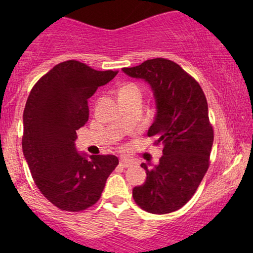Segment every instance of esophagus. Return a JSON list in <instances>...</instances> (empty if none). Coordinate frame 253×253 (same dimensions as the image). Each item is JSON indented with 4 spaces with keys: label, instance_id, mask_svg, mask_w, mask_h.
<instances>
[{
    "label": "esophagus",
    "instance_id": "esophagus-1",
    "mask_svg": "<svg viewBox=\"0 0 253 253\" xmlns=\"http://www.w3.org/2000/svg\"><path fill=\"white\" fill-rule=\"evenodd\" d=\"M120 165L124 168H127V167H132V166L134 165V162H133V160H131V159H129V158L123 157L120 159Z\"/></svg>",
    "mask_w": 253,
    "mask_h": 253
}]
</instances>
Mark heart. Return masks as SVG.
I'll use <instances>...</instances> for the list:
<instances>
[{
    "label": "heart",
    "mask_w": 253,
    "mask_h": 253,
    "mask_svg": "<svg viewBox=\"0 0 253 253\" xmlns=\"http://www.w3.org/2000/svg\"><path fill=\"white\" fill-rule=\"evenodd\" d=\"M131 94H140L141 95V89L137 84H127L126 86H123V87L121 88L119 92L120 98L121 96L131 95Z\"/></svg>",
    "instance_id": "b5f03b06"
}]
</instances>
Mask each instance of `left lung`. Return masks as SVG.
Returning <instances> with one entry per match:
<instances>
[{"label":"left lung","mask_w":253,"mask_h":253,"mask_svg":"<svg viewBox=\"0 0 253 253\" xmlns=\"http://www.w3.org/2000/svg\"><path fill=\"white\" fill-rule=\"evenodd\" d=\"M122 70L151 85L157 115L147 134L164 145L158 166L141 164L147 177L134 186L132 197L148 213L175 212L192 198L210 167L214 131L206 96L198 82L170 60L152 58Z\"/></svg>","instance_id":"left-lung-1"}]
</instances>
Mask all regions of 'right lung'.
<instances>
[{"label": "right lung", "instance_id": "add662e5", "mask_svg": "<svg viewBox=\"0 0 253 253\" xmlns=\"http://www.w3.org/2000/svg\"><path fill=\"white\" fill-rule=\"evenodd\" d=\"M119 71H98L79 61L58 63L31 89L24 109L23 153L40 192L57 209L81 212L101 197L119 165L115 155L86 159L76 130L88 121L87 100Z\"/></svg>", "mask_w": 253, "mask_h": 253}]
</instances>
